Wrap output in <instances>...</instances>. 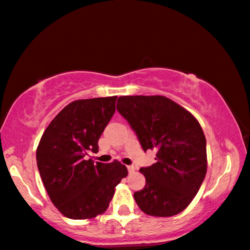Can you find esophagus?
<instances>
[{"instance_id": "34e87169", "label": "esophagus", "mask_w": 250, "mask_h": 250, "mask_svg": "<svg viewBox=\"0 0 250 250\" xmlns=\"http://www.w3.org/2000/svg\"><path fill=\"white\" fill-rule=\"evenodd\" d=\"M134 170H135V167H134L133 166H129V167H128V171H129V173H132V172H134Z\"/></svg>"}]
</instances>
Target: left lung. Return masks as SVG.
I'll return each mask as SVG.
<instances>
[{"label":"left lung","mask_w":250,"mask_h":250,"mask_svg":"<svg viewBox=\"0 0 250 250\" xmlns=\"http://www.w3.org/2000/svg\"><path fill=\"white\" fill-rule=\"evenodd\" d=\"M117 110L128 121L143 151L156 150V162L141 167L146 185L134 193L142 211L168 217L188 206L206 175V139L188 110L163 96H124Z\"/></svg>","instance_id":"8db88e82"}]
</instances>
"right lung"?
<instances>
[{
  "label": "right lung",
  "mask_w": 250,
  "mask_h": 250,
  "mask_svg": "<svg viewBox=\"0 0 250 250\" xmlns=\"http://www.w3.org/2000/svg\"><path fill=\"white\" fill-rule=\"evenodd\" d=\"M117 97L76 100L46 128L36 151L37 167L50 201L62 215L87 219L103 214L115 188L128 175L118 161L94 162L98 140L116 111Z\"/></svg>",
  "instance_id": "1"
}]
</instances>
